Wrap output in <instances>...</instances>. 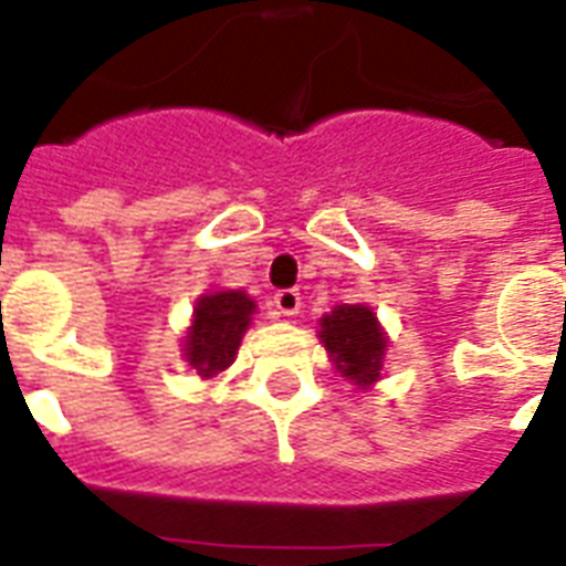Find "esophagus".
<instances>
[{
  "label": "esophagus",
  "instance_id": "34e87169",
  "mask_svg": "<svg viewBox=\"0 0 566 566\" xmlns=\"http://www.w3.org/2000/svg\"><path fill=\"white\" fill-rule=\"evenodd\" d=\"M273 305L282 317H296L302 308V296L296 291H279L273 296Z\"/></svg>",
  "mask_w": 566,
  "mask_h": 566
}]
</instances>
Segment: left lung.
Segmentation results:
<instances>
[{"label": "left lung", "mask_w": 566, "mask_h": 566, "mask_svg": "<svg viewBox=\"0 0 566 566\" xmlns=\"http://www.w3.org/2000/svg\"><path fill=\"white\" fill-rule=\"evenodd\" d=\"M317 337L326 346L328 361L335 364V370L358 390H367L381 378L390 337L370 305L364 302L335 305L319 317Z\"/></svg>", "instance_id": "8db88e82"}]
</instances>
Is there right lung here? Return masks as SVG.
I'll use <instances>...</instances> for the list:
<instances>
[{
    "mask_svg": "<svg viewBox=\"0 0 566 566\" xmlns=\"http://www.w3.org/2000/svg\"><path fill=\"white\" fill-rule=\"evenodd\" d=\"M255 314L258 305L247 291H205L193 305V317L181 340V358L196 376L217 378L234 364L240 340Z\"/></svg>",
    "mask_w": 566,
    "mask_h": 566,
    "instance_id": "add662e5",
    "label": "right lung"
}]
</instances>
